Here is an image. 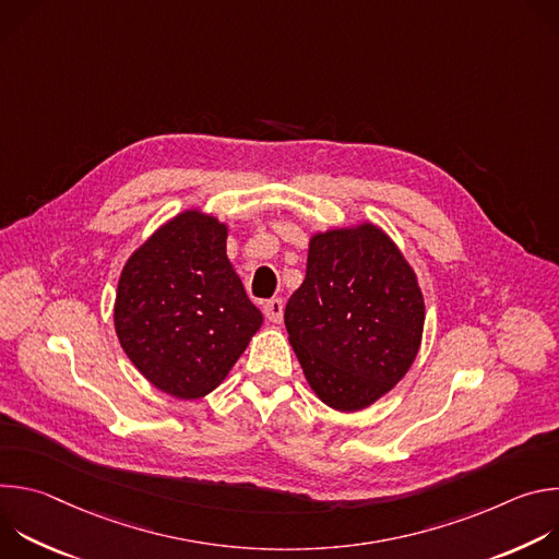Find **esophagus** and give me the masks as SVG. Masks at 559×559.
I'll list each match as a JSON object with an SVG mask.
<instances>
[{
    "label": "esophagus",
    "instance_id": "obj_1",
    "mask_svg": "<svg viewBox=\"0 0 559 559\" xmlns=\"http://www.w3.org/2000/svg\"><path fill=\"white\" fill-rule=\"evenodd\" d=\"M283 311H285V305L281 298H270L265 305H263V313L270 323H281L283 321Z\"/></svg>",
    "mask_w": 559,
    "mask_h": 559
}]
</instances>
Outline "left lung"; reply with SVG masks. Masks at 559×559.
<instances>
[{
	"label": "left lung",
	"instance_id": "8db88e82",
	"mask_svg": "<svg viewBox=\"0 0 559 559\" xmlns=\"http://www.w3.org/2000/svg\"><path fill=\"white\" fill-rule=\"evenodd\" d=\"M285 328L318 401L354 414L412 369L425 298L393 238L360 221L309 236L305 281L287 300Z\"/></svg>",
	"mask_w": 559,
	"mask_h": 559
}]
</instances>
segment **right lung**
Instances as JSON below:
<instances>
[{
  "mask_svg": "<svg viewBox=\"0 0 559 559\" xmlns=\"http://www.w3.org/2000/svg\"><path fill=\"white\" fill-rule=\"evenodd\" d=\"M227 223L188 207L128 257L115 332L141 376L179 401L214 391L263 325L227 259Z\"/></svg>",
  "mask_w": 559,
  "mask_h": 559,
  "instance_id": "add662e5",
  "label": "right lung"
}]
</instances>
